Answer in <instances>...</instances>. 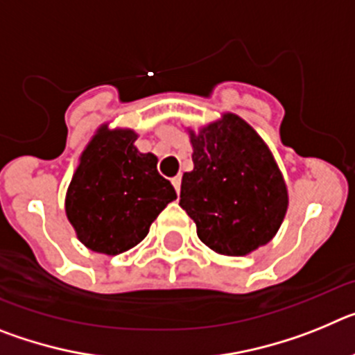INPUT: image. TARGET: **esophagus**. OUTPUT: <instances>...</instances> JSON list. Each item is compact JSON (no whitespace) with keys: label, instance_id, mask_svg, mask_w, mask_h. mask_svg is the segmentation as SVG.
<instances>
[{"label":"esophagus","instance_id":"34e87169","mask_svg":"<svg viewBox=\"0 0 355 355\" xmlns=\"http://www.w3.org/2000/svg\"><path fill=\"white\" fill-rule=\"evenodd\" d=\"M172 184H174L175 192L180 193V190H181V175H175L174 180H172Z\"/></svg>","mask_w":355,"mask_h":355}]
</instances>
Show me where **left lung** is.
Segmentation results:
<instances>
[{"instance_id":"8db88e82","label":"left lung","mask_w":355,"mask_h":355,"mask_svg":"<svg viewBox=\"0 0 355 355\" xmlns=\"http://www.w3.org/2000/svg\"><path fill=\"white\" fill-rule=\"evenodd\" d=\"M187 131L193 171L183 174L180 206L196 222L199 240L224 256L266 245L288 209L286 181L270 147L231 112Z\"/></svg>"}]
</instances>
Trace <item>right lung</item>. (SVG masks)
Here are the masks:
<instances>
[{"label":"right lung","instance_id":"1","mask_svg":"<svg viewBox=\"0 0 355 355\" xmlns=\"http://www.w3.org/2000/svg\"><path fill=\"white\" fill-rule=\"evenodd\" d=\"M130 128H97L80 155L65 193V215L87 249L117 256L149 233L175 190L156 168L153 153L135 146Z\"/></svg>","mask_w":355,"mask_h":355}]
</instances>
